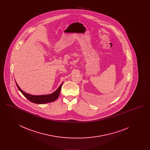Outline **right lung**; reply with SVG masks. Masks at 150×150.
I'll return each mask as SVG.
<instances>
[{"label": "right lung", "mask_w": 150, "mask_h": 150, "mask_svg": "<svg viewBox=\"0 0 150 150\" xmlns=\"http://www.w3.org/2000/svg\"><path fill=\"white\" fill-rule=\"evenodd\" d=\"M62 83L61 84V86H59V88L54 92L48 95H41V96H34V95H31V94L25 93L22 91L21 88L19 87V86H18L17 83H16V85L17 88H18V89L22 93V94L30 102L34 103H37V104H44V103L52 102L57 100L59 95L61 87L62 86Z\"/></svg>", "instance_id": "1"}]
</instances>
